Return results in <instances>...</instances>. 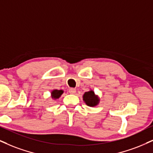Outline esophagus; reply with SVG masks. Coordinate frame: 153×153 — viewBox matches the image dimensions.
I'll use <instances>...</instances> for the list:
<instances>
[{
  "instance_id": "esophagus-1",
  "label": "esophagus",
  "mask_w": 153,
  "mask_h": 153,
  "mask_svg": "<svg viewBox=\"0 0 153 153\" xmlns=\"http://www.w3.org/2000/svg\"><path fill=\"white\" fill-rule=\"evenodd\" d=\"M69 92L71 94H74L76 93V89H75L74 88H70L69 89Z\"/></svg>"
}]
</instances>
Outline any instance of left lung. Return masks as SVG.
<instances>
[{
	"instance_id": "obj_1",
	"label": "left lung",
	"mask_w": 153,
	"mask_h": 153,
	"mask_svg": "<svg viewBox=\"0 0 153 153\" xmlns=\"http://www.w3.org/2000/svg\"><path fill=\"white\" fill-rule=\"evenodd\" d=\"M83 99H84V102L88 106L94 107L96 106L99 102V99L98 98L97 96L94 94L93 91H89L85 92L83 96Z\"/></svg>"
}]
</instances>
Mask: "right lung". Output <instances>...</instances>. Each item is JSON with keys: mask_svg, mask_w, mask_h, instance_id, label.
<instances>
[{"mask_svg": "<svg viewBox=\"0 0 153 153\" xmlns=\"http://www.w3.org/2000/svg\"><path fill=\"white\" fill-rule=\"evenodd\" d=\"M63 94V91L62 90H53L52 91V98L54 99H59V98L61 97L62 94Z\"/></svg>", "mask_w": 153, "mask_h": 153, "instance_id": "obj_1", "label": "right lung"}]
</instances>
